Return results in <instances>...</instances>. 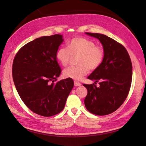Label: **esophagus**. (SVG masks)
<instances>
[{
    "label": "esophagus",
    "mask_w": 146,
    "mask_h": 146,
    "mask_svg": "<svg viewBox=\"0 0 146 146\" xmlns=\"http://www.w3.org/2000/svg\"><path fill=\"white\" fill-rule=\"evenodd\" d=\"M74 83H75V86H79L80 85H82V83H80V82H77V81H74Z\"/></svg>",
    "instance_id": "esophagus-1"
}]
</instances>
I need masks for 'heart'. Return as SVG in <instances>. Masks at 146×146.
I'll use <instances>...</instances> for the list:
<instances>
[{
  "label": "heart",
  "mask_w": 146,
  "mask_h": 146,
  "mask_svg": "<svg viewBox=\"0 0 146 146\" xmlns=\"http://www.w3.org/2000/svg\"><path fill=\"white\" fill-rule=\"evenodd\" d=\"M67 49L60 47L56 52V58L62 66L69 64L71 56L79 55L76 66L68 67L63 71L65 78L80 80L88 73V69L95 70L100 66L104 58V51L95 46L90 39L82 37L71 39L66 43Z\"/></svg>",
  "instance_id": "heart-1"
}]
</instances>
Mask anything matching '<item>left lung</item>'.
Wrapping results in <instances>:
<instances>
[{
  "label": "left lung",
  "mask_w": 146,
  "mask_h": 146,
  "mask_svg": "<svg viewBox=\"0 0 146 146\" xmlns=\"http://www.w3.org/2000/svg\"><path fill=\"white\" fill-rule=\"evenodd\" d=\"M98 39L103 46L101 65L88 76L100 86L83 84L88 90L85 105L90 112L105 115L117 110L125 101L131 88L132 66L127 51L120 43L98 33H85Z\"/></svg>",
  "instance_id": "obj_1"
}]
</instances>
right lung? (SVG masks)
Returning a JSON list of instances; mask_svg holds the SVG:
<instances>
[{
  "label": "right lung",
  "instance_id": "1",
  "mask_svg": "<svg viewBox=\"0 0 146 146\" xmlns=\"http://www.w3.org/2000/svg\"><path fill=\"white\" fill-rule=\"evenodd\" d=\"M63 41L60 35L36 38L23 46L14 59L15 88L26 106L39 115L61 112L74 86L69 78L54 83L61 72L56 52Z\"/></svg>",
  "mask_w": 146,
  "mask_h": 146
}]
</instances>
